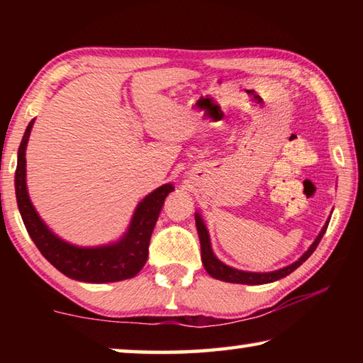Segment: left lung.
<instances>
[{"label": "left lung", "instance_id": "left-lung-1", "mask_svg": "<svg viewBox=\"0 0 363 363\" xmlns=\"http://www.w3.org/2000/svg\"><path fill=\"white\" fill-rule=\"evenodd\" d=\"M330 220H327V224L323 225L322 232L318 233V237L315 238V242L311 245V248L306 251V253L299 257L296 262H293L291 266H286L280 270H275V272H267V274H257V272H243V270H237L232 269L225 264L220 262L216 256L213 255L211 251V243H210V235H208V230L203 224V220L195 214V224H196V230H199V237H200V247H201V262L206 269V272L211 275L213 279L223 280V281H230V284H245V285H262V284H270V281H275L279 279H284L286 275H290L294 269H298L301 264H303L307 257H309L312 253H314L317 245L320 243L322 237L325 230H327Z\"/></svg>", "mask_w": 363, "mask_h": 363}]
</instances>
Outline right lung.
Segmentation results:
<instances>
[{"label":"right lung","instance_id":"obj_1","mask_svg":"<svg viewBox=\"0 0 363 363\" xmlns=\"http://www.w3.org/2000/svg\"><path fill=\"white\" fill-rule=\"evenodd\" d=\"M32 126L33 120L28 123L19 147L16 168V196L22 220L36 248L54 267L73 280L106 284V281H120L134 277L144 267L149 257L153 227L157 224L164 199L174 190L173 184H164L140 201L130 229L120 242L97 248L73 247L60 240L48 229L28 199L26 184V149Z\"/></svg>","mask_w":363,"mask_h":363}]
</instances>
